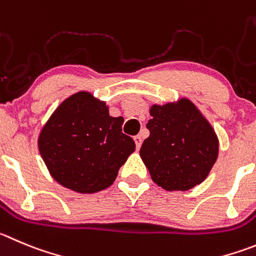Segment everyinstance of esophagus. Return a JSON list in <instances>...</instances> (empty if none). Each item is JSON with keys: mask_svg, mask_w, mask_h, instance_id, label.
I'll return each instance as SVG.
<instances>
[{"mask_svg": "<svg viewBox=\"0 0 256 256\" xmlns=\"http://www.w3.org/2000/svg\"><path fill=\"white\" fill-rule=\"evenodd\" d=\"M134 140H135V144H136V149H140V146H142V135H136L135 138H134Z\"/></svg>", "mask_w": 256, "mask_h": 256, "instance_id": "1", "label": "esophagus"}]
</instances>
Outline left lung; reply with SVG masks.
I'll return each instance as SVG.
<instances>
[{
  "instance_id": "1",
  "label": "left lung",
  "mask_w": 256,
  "mask_h": 256,
  "mask_svg": "<svg viewBox=\"0 0 256 256\" xmlns=\"http://www.w3.org/2000/svg\"><path fill=\"white\" fill-rule=\"evenodd\" d=\"M150 135L140 156L152 182L166 190H188L204 182L218 156V138L188 98L152 104Z\"/></svg>"
}]
</instances>
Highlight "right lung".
Listing matches in <instances>:
<instances>
[{"instance_id": "add662e5", "label": "right lung", "mask_w": 256, "mask_h": 256, "mask_svg": "<svg viewBox=\"0 0 256 256\" xmlns=\"http://www.w3.org/2000/svg\"><path fill=\"white\" fill-rule=\"evenodd\" d=\"M122 117L110 116L106 102L86 90L64 100L40 131L38 146L50 176L78 193L108 188L135 152L122 134Z\"/></svg>"}]
</instances>
